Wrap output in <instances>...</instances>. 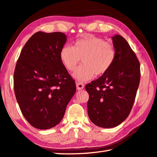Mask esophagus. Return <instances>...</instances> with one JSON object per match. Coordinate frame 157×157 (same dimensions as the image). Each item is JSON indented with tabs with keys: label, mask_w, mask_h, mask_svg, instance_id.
<instances>
[{
	"label": "esophagus",
	"mask_w": 157,
	"mask_h": 157,
	"mask_svg": "<svg viewBox=\"0 0 157 157\" xmlns=\"http://www.w3.org/2000/svg\"><path fill=\"white\" fill-rule=\"evenodd\" d=\"M76 86L78 90H82V89L84 88V85L81 82H78L76 84Z\"/></svg>",
	"instance_id": "34e87169"
}]
</instances>
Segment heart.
I'll return each mask as SVG.
<instances>
[{
  "label": "heart",
  "instance_id": "obj_1",
  "mask_svg": "<svg viewBox=\"0 0 157 157\" xmlns=\"http://www.w3.org/2000/svg\"><path fill=\"white\" fill-rule=\"evenodd\" d=\"M116 55L115 48L111 43L88 35L75 40L73 47L64 45L60 51V59L67 70L74 71L82 58L83 65L76 71L74 78L79 82H86L94 75L100 76L108 71Z\"/></svg>",
  "mask_w": 157,
  "mask_h": 157
}]
</instances>
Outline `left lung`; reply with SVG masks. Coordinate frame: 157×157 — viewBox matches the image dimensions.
Segmentation results:
<instances>
[{
	"label": "left lung",
	"mask_w": 157,
	"mask_h": 157,
	"mask_svg": "<svg viewBox=\"0 0 157 157\" xmlns=\"http://www.w3.org/2000/svg\"><path fill=\"white\" fill-rule=\"evenodd\" d=\"M112 41L114 63L108 71L85 87L89 94V118L102 128L116 127L128 117L140 81V64L128 42L118 35Z\"/></svg>",
	"instance_id": "obj_1"
}]
</instances>
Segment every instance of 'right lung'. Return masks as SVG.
I'll return each mask as SVG.
<instances>
[{"label":"right lung","mask_w":157,"mask_h":157,"mask_svg":"<svg viewBox=\"0 0 157 157\" xmlns=\"http://www.w3.org/2000/svg\"><path fill=\"white\" fill-rule=\"evenodd\" d=\"M67 41L60 32L34 34L22 48L13 74L14 92L24 118L33 127L48 129L62 121L76 91L74 79L61 63Z\"/></svg>","instance_id":"obj_1"}]
</instances>
